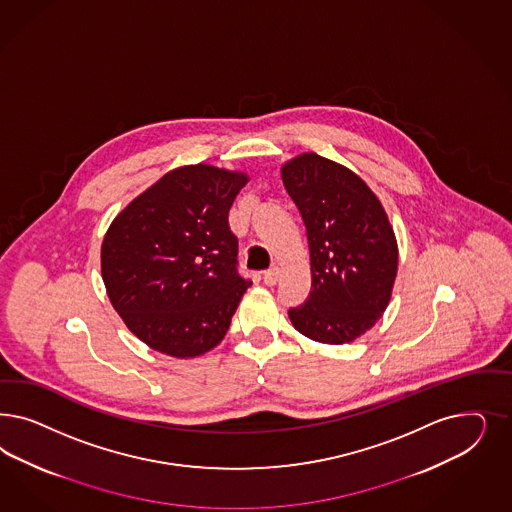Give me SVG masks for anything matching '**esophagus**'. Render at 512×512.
<instances>
[{
  "instance_id": "obj_1",
  "label": "esophagus",
  "mask_w": 512,
  "mask_h": 512,
  "mask_svg": "<svg viewBox=\"0 0 512 512\" xmlns=\"http://www.w3.org/2000/svg\"><path fill=\"white\" fill-rule=\"evenodd\" d=\"M262 279H264V282L267 284V286H275L277 281H279V269H277V267H271V269H267V271H264Z\"/></svg>"
}]
</instances>
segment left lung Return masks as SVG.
<instances>
[{
    "label": "left lung",
    "mask_w": 512,
    "mask_h": 512,
    "mask_svg": "<svg viewBox=\"0 0 512 512\" xmlns=\"http://www.w3.org/2000/svg\"><path fill=\"white\" fill-rule=\"evenodd\" d=\"M281 173L311 252V292L288 316L313 341L350 343L371 330L390 303L397 275L394 230L379 198L345 165L305 152Z\"/></svg>",
    "instance_id": "obj_1"
}]
</instances>
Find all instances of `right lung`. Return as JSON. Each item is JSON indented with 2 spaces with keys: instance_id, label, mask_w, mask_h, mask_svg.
Here are the masks:
<instances>
[{
  "instance_id": "right-lung-1",
  "label": "right lung",
  "mask_w": 512,
  "mask_h": 512,
  "mask_svg": "<svg viewBox=\"0 0 512 512\" xmlns=\"http://www.w3.org/2000/svg\"><path fill=\"white\" fill-rule=\"evenodd\" d=\"M245 173L177 167L116 216L101 277L116 313L150 348L196 358L215 348L252 282L237 271L228 213Z\"/></svg>"
}]
</instances>
